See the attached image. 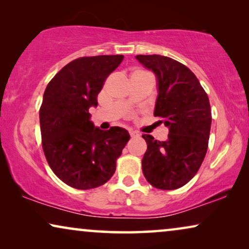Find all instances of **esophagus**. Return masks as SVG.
<instances>
[{"mask_svg":"<svg viewBox=\"0 0 249 249\" xmlns=\"http://www.w3.org/2000/svg\"><path fill=\"white\" fill-rule=\"evenodd\" d=\"M129 134H130L131 137H138V136H139L138 132H137V131H134V130L129 131Z\"/></svg>","mask_w":249,"mask_h":249,"instance_id":"1","label":"esophagus"}]
</instances>
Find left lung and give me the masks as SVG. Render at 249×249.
<instances>
[{"mask_svg":"<svg viewBox=\"0 0 249 249\" xmlns=\"http://www.w3.org/2000/svg\"><path fill=\"white\" fill-rule=\"evenodd\" d=\"M136 59L155 74L154 115L169 129L163 142L142 135L147 144L142 173L155 188H180L193 179L205 158L212 124L209 97L192 70L178 61L159 54Z\"/></svg>","mask_w":249,"mask_h":249,"instance_id":"left-lung-1","label":"left lung"}]
</instances>
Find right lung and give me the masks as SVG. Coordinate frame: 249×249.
Here are the masks:
<instances>
[{
  "instance_id": "add662e5",
  "label": "right lung",
  "mask_w": 249,
  "mask_h": 249,
  "mask_svg": "<svg viewBox=\"0 0 249 249\" xmlns=\"http://www.w3.org/2000/svg\"><path fill=\"white\" fill-rule=\"evenodd\" d=\"M124 55H97L71 61L44 91L39 110L44 154L52 171L68 186L91 189L114 175L117 159L130 135L124 128L102 130L90 120V107L104 80Z\"/></svg>"
}]
</instances>
